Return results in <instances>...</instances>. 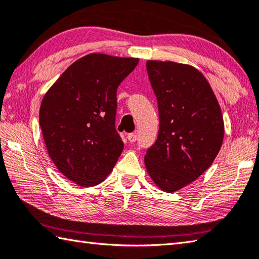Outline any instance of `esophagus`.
<instances>
[{"instance_id":"34e87169","label":"esophagus","mask_w":259,"mask_h":259,"mask_svg":"<svg viewBox=\"0 0 259 259\" xmlns=\"http://www.w3.org/2000/svg\"><path fill=\"white\" fill-rule=\"evenodd\" d=\"M127 139L131 143H134L136 140H138V135H136L135 133H131L127 135Z\"/></svg>"}]
</instances>
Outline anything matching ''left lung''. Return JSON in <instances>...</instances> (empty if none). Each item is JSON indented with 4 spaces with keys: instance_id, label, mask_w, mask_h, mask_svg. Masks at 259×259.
I'll return each mask as SVG.
<instances>
[{
    "instance_id": "obj_1",
    "label": "left lung",
    "mask_w": 259,
    "mask_h": 259,
    "mask_svg": "<svg viewBox=\"0 0 259 259\" xmlns=\"http://www.w3.org/2000/svg\"><path fill=\"white\" fill-rule=\"evenodd\" d=\"M146 70L160 126L144 163L153 183L174 193L211 167L223 142V117L211 85L194 66L151 60Z\"/></svg>"
}]
</instances>
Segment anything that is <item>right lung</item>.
Wrapping results in <instances>:
<instances>
[{"label":"right lung","mask_w":259,"mask_h":259,"mask_svg":"<svg viewBox=\"0 0 259 259\" xmlns=\"http://www.w3.org/2000/svg\"><path fill=\"white\" fill-rule=\"evenodd\" d=\"M139 58L94 53L75 61L44 96L39 125L48 154L83 187L104 182L123 151L115 128L117 88Z\"/></svg>","instance_id":"1"}]
</instances>
